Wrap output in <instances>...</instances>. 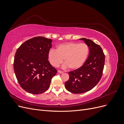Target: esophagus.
Instances as JSON below:
<instances>
[{"instance_id": "esophagus-1", "label": "esophagus", "mask_w": 124, "mask_h": 124, "mask_svg": "<svg viewBox=\"0 0 124 124\" xmlns=\"http://www.w3.org/2000/svg\"><path fill=\"white\" fill-rule=\"evenodd\" d=\"M57 72L59 73H60V74H62L63 72H62V71H60V70H58V71Z\"/></svg>"}]
</instances>
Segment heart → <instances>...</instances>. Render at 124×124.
I'll use <instances>...</instances> for the list:
<instances>
[{
	"instance_id": "obj_1",
	"label": "heart",
	"mask_w": 124,
	"mask_h": 124,
	"mask_svg": "<svg viewBox=\"0 0 124 124\" xmlns=\"http://www.w3.org/2000/svg\"><path fill=\"white\" fill-rule=\"evenodd\" d=\"M89 53V48L84 43L69 42L58 45L57 50L51 49L48 52V59L52 66L58 67L63 62V69L70 67L71 69L78 70L87 61Z\"/></svg>"
}]
</instances>
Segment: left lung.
<instances>
[{
	"label": "left lung",
	"instance_id": "left-lung-1",
	"mask_svg": "<svg viewBox=\"0 0 124 124\" xmlns=\"http://www.w3.org/2000/svg\"><path fill=\"white\" fill-rule=\"evenodd\" d=\"M79 40L88 45L89 53L81 68L69 72V78L65 86L67 91L73 93H84L94 87L101 79L104 65L105 56L100 46L91 40Z\"/></svg>",
	"mask_w": 124,
	"mask_h": 124
}]
</instances>
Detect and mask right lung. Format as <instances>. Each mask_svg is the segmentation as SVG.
Returning <instances> with one entry per match:
<instances>
[{
	"label": "right lung",
	"instance_id": "add662e5",
	"mask_svg": "<svg viewBox=\"0 0 124 124\" xmlns=\"http://www.w3.org/2000/svg\"><path fill=\"white\" fill-rule=\"evenodd\" d=\"M52 40L36 37L26 41L14 56V70L18 83L26 92L40 94L48 89L57 73L48 60Z\"/></svg>",
	"mask_w": 124,
	"mask_h": 124
}]
</instances>
